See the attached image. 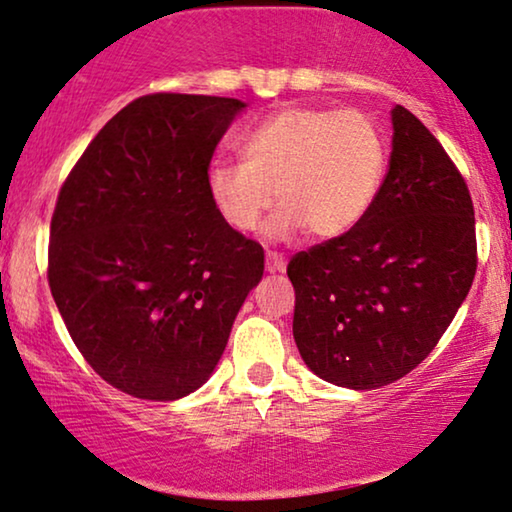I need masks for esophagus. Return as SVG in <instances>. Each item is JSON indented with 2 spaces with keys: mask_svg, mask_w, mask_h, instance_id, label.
<instances>
[{
  "mask_svg": "<svg viewBox=\"0 0 512 512\" xmlns=\"http://www.w3.org/2000/svg\"><path fill=\"white\" fill-rule=\"evenodd\" d=\"M288 267V260H285L283 255H278V252H267V271L269 274H276V271H285Z\"/></svg>",
  "mask_w": 512,
  "mask_h": 512,
  "instance_id": "esophagus-1",
  "label": "esophagus"
}]
</instances>
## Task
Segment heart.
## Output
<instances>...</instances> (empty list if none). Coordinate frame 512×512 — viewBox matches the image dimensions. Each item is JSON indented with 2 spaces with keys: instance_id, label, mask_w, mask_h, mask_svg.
Wrapping results in <instances>:
<instances>
[{
  "instance_id": "1",
  "label": "heart",
  "mask_w": 512,
  "mask_h": 512,
  "mask_svg": "<svg viewBox=\"0 0 512 512\" xmlns=\"http://www.w3.org/2000/svg\"><path fill=\"white\" fill-rule=\"evenodd\" d=\"M241 152L243 163L208 166L210 201L231 229L252 231L278 196L271 238L346 234L370 213L386 175L384 135L358 109L283 107L245 135Z\"/></svg>"
}]
</instances>
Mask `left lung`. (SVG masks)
Here are the masks:
<instances>
[{
    "instance_id": "left-lung-1",
    "label": "left lung",
    "mask_w": 512,
    "mask_h": 512,
    "mask_svg": "<svg viewBox=\"0 0 512 512\" xmlns=\"http://www.w3.org/2000/svg\"><path fill=\"white\" fill-rule=\"evenodd\" d=\"M377 201L346 234L297 252L292 335L306 367L370 391L412 372L452 323L478 269L475 213L459 168L395 105Z\"/></svg>"
}]
</instances>
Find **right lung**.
I'll return each mask as SVG.
<instances>
[{"instance_id":"add662e5","label":"right lung","mask_w":512,"mask_h":512,"mask_svg":"<svg viewBox=\"0 0 512 512\" xmlns=\"http://www.w3.org/2000/svg\"><path fill=\"white\" fill-rule=\"evenodd\" d=\"M236 98L142 95L102 126L51 217L49 285L72 342L107 384L177 400L220 363L262 281L264 250L210 201Z\"/></svg>"}]
</instances>
